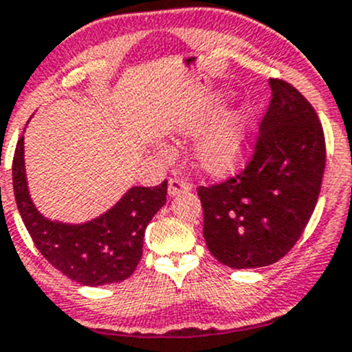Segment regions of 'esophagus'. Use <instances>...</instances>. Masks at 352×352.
<instances>
[{
  "mask_svg": "<svg viewBox=\"0 0 352 352\" xmlns=\"http://www.w3.org/2000/svg\"><path fill=\"white\" fill-rule=\"evenodd\" d=\"M191 191V184L187 182L186 179H179V177H173V179L168 180V195L172 196H179L182 192Z\"/></svg>",
  "mask_w": 352,
  "mask_h": 352,
  "instance_id": "1",
  "label": "esophagus"
}]
</instances>
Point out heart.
I'll return each instance as SVG.
<instances>
[{"mask_svg": "<svg viewBox=\"0 0 352 352\" xmlns=\"http://www.w3.org/2000/svg\"><path fill=\"white\" fill-rule=\"evenodd\" d=\"M219 106L206 107L192 114L180 128L186 139H204L196 147L199 170L213 177L231 175L245 165L252 149L250 118L246 113H232L213 126Z\"/></svg>", "mask_w": 352, "mask_h": 352, "instance_id": "heart-1", "label": "heart"}]
</instances>
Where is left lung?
<instances>
[{"mask_svg":"<svg viewBox=\"0 0 352 352\" xmlns=\"http://www.w3.org/2000/svg\"><path fill=\"white\" fill-rule=\"evenodd\" d=\"M269 85L271 102L245 168L198 187L206 246L232 269L274 264L294 248L314 212L327 163L314 107L287 81L271 78Z\"/></svg>","mask_w":352,"mask_h":352,"instance_id":"8db88e82","label":"left lung"}]
</instances>
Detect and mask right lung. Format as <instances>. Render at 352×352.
<instances>
[{"label": "right lung", "mask_w": 352, "mask_h": 352, "mask_svg": "<svg viewBox=\"0 0 352 352\" xmlns=\"http://www.w3.org/2000/svg\"><path fill=\"white\" fill-rule=\"evenodd\" d=\"M13 192L25 229L41 255L69 280L87 287L120 283L133 274L142 257L144 232L166 203L168 182L131 187L104 215L85 224L48 221L36 210L24 168V137L13 154Z\"/></svg>", "instance_id": "1"}]
</instances>
